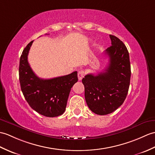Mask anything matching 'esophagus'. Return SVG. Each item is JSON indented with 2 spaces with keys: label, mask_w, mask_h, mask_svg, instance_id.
<instances>
[{
  "label": "esophagus",
  "mask_w": 155,
  "mask_h": 155,
  "mask_svg": "<svg viewBox=\"0 0 155 155\" xmlns=\"http://www.w3.org/2000/svg\"><path fill=\"white\" fill-rule=\"evenodd\" d=\"M84 76V71H80L78 72V78L79 81H81L82 79V78Z\"/></svg>",
  "instance_id": "obj_1"
}]
</instances>
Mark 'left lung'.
Listing matches in <instances>:
<instances>
[{
    "mask_svg": "<svg viewBox=\"0 0 155 155\" xmlns=\"http://www.w3.org/2000/svg\"><path fill=\"white\" fill-rule=\"evenodd\" d=\"M111 45L106 49L108 66L98 74H88L82 78L86 104L96 114L112 113L124 103L131 78V65L126 46L120 39L110 35Z\"/></svg>",
    "mask_w": 155,
    "mask_h": 155,
    "instance_id": "left-lung-1",
    "label": "left lung"
}]
</instances>
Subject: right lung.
<instances>
[{
    "instance_id": "add662e5",
    "label": "right lung",
    "mask_w": 155,
    "mask_h": 155,
    "mask_svg": "<svg viewBox=\"0 0 155 155\" xmlns=\"http://www.w3.org/2000/svg\"><path fill=\"white\" fill-rule=\"evenodd\" d=\"M33 41L24 48L20 59L19 80L21 92L29 105L38 113L49 117L61 116L65 111L71 89L78 81L77 72L51 79L39 78L28 61Z\"/></svg>"
}]
</instances>
